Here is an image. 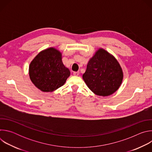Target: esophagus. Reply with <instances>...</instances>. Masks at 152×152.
<instances>
[{"label": "esophagus", "instance_id": "esophagus-1", "mask_svg": "<svg viewBox=\"0 0 152 152\" xmlns=\"http://www.w3.org/2000/svg\"><path fill=\"white\" fill-rule=\"evenodd\" d=\"M79 72H74V73H73V75L75 76H79Z\"/></svg>", "mask_w": 152, "mask_h": 152}]
</instances>
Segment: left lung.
Returning a JSON list of instances; mask_svg holds the SVG:
<instances>
[{
  "label": "left lung",
  "instance_id": "1",
  "mask_svg": "<svg viewBox=\"0 0 152 152\" xmlns=\"http://www.w3.org/2000/svg\"><path fill=\"white\" fill-rule=\"evenodd\" d=\"M82 78L95 94L105 97L120 88L123 72L117 59L104 49L99 48L90 59Z\"/></svg>",
  "mask_w": 152,
  "mask_h": 152
}]
</instances>
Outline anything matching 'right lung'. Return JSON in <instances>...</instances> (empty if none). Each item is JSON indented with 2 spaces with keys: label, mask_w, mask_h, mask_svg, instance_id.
<instances>
[{
  "label": "right lung",
  "mask_w": 152,
  "mask_h": 152,
  "mask_svg": "<svg viewBox=\"0 0 152 152\" xmlns=\"http://www.w3.org/2000/svg\"><path fill=\"white\" fill-rule=\"evenodd\" d=\"M31 80L42 92H52L62 86L70 75L62 61V53L55 48L41 51L29 67Z\"/></svg>",
  "instance_id": "obj_1"
}]
</instances>
